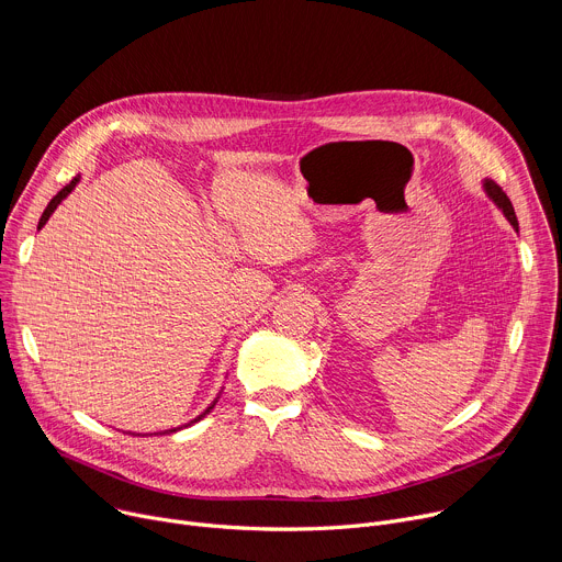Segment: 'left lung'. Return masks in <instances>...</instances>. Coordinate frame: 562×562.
Instances as JSON below:
<instances>
[{
    "instance_id": "8db88e82",
    "label": "left lung",
    "mask_w": 562,
    "mask_h": 562,
    "mask_svg": "<svg viewBox=\"0 0 562 562\" xmlns=\"http://www.w3.org/2000/svg\"><path fill=\"white\" fill-rule=\"evenodd\" d=\"M485 191H487V195L498 204V209L505 213V217L512 222V226L518 231V220H516V213H514V206H512V202H509V198L505 195V191L496 184V182H492V180H485Z\"/></svg>"
}]
</instances>
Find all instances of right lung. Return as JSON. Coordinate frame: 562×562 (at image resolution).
<instances>
[{
	"mask_svg": "<svg viewBox=\"0 0 562 562\" xmlns=\"http://www.w3.org/2000/svg\"><path fill=\"white\" fill-rule=\"evenodd\" d=\"M77 182H79V178H72V180H70V182H68V184H66V187H64V189H61V191H59V193H57V195H55V198L48 202V206L44 209V213H42V217H40V224H37V228H42V226L48 222V217L53 215V211H55V209L59 206V202H61V200H64V198H66V195H68V193L75 189V184H77ZM215 403H217V397L213 400V403H211V405H209V407H206V409H204V412H202V414H200L195 420H191L189 425H193V423L202 420L206 414H211V409L215 407ZM189 425H184V427H189ZM180 429H182V427H176V429H167V431H162V434H176V431H180ZM133 436H137V434H133Z\"/></svg>",
	"mask_w": 562,
	"mask_h": 562,
	"instance_id": "1",
	"label": "right lung"
}]
</instances>
